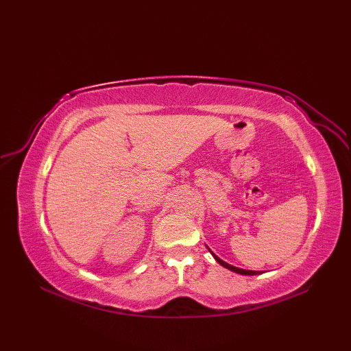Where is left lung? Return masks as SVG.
Masks as SVG:
<instances>
[{
  "instance_id": "left-lung-1",
  "label": "left lung",
  "mask_w": 351,
  "mask_h": 351,
  "mask_svg": "<svg viewBox=\"0 0 351 351\" xmlns=\"http://www.w3.org/2000/svg\"><path fill=\"white\" fill-rule=\"evenodd\" d=\"M210 250V249H208ZM211 252V250H210ZM211 255L214 256V259L217 261V263L220 264V265H223L225 268H228V270H230V271H234V273H238V274H244V276H255V274H261L263 271H253V270H243V268H238V267H234V265H230V264H228V263H225V261H221L219 256H215L214 253L211 252Z\"/></svg>"
}]
</instances>
